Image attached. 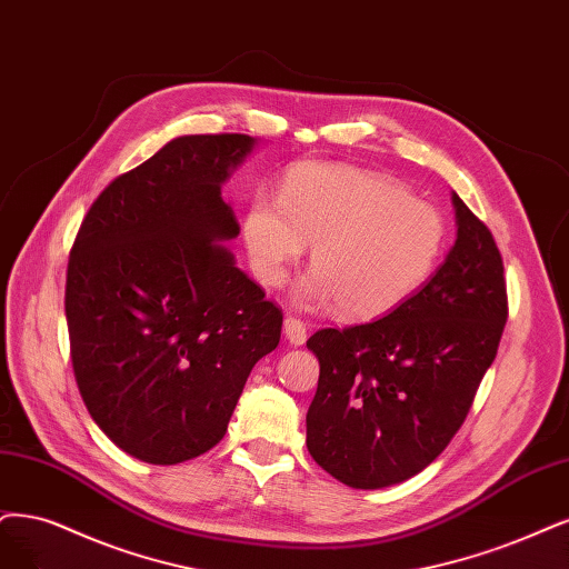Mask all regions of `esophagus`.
Instances as JSON below:
<instances>
[{
	"mask_svg": "<svg viewBox=\"0 0 569 569\" xmlns=\"http://www.w3.org/2000/svg\"><path fill=\"white\" fill-rule=\"evenodd\" d=\"M283 335H286V340H288L290 345L300 347V345L307 342V323H305L302 319H298V317H286V321H283Z\"/></svg>",
	"mask_w": 569,
	"mask_h": 569,
	"instance_id": "34e87169",
	"label": "esophagus"
}]
</instances>
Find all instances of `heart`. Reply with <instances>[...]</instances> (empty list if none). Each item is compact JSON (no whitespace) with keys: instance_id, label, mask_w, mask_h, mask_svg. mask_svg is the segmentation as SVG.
<instances>
[{"instance_id":"heart-1","label":"heart","mask_w":569,"mask_h":569,"mask_svg":"<svg viewBox=\"0 0 569 569\" xmlns=\"http://www.w3.org/2000/svg\"><path fill=\"white\" fill-rule=\"evenodd\" d=\"M252 271L267 288L286 283L311 246L296 290L307 309L338 305L347 319H375L408 300L443 258L448 224L403 184L345 163L290 168L279 201L252 197L241 218Z\"/></svg>"}]
</instances>
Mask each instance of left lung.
Segmentation results:
<instances>
[{
	"instance_id": "8db88e82",
	"label": "left lung",
	"mask_w": 569,
	"mask_h": 569,
	"mask_svg": "<svg viewBox=\"0 0 569 569\" xmlns=\"http://www.w3.org/2000/svg\"><path fill=\"white\" fill-rule=\"evenodd\" d=\"M457 241L440 269L387 317L307 340L321 372L307 412L313 461L377 490L427 469L465 425L509 319L492 231L452 194Z\"/></svg>"
}]
</instances>
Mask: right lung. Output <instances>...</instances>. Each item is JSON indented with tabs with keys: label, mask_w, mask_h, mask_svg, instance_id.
I'll return each instance as SVG.
<instances>
[{
	"label": "right lung",
	"mask_w": 569,
	"mask_h": 569,
	"mask_svg": "<svg viewBox=\"0 0 569 569\" xmlns=\"http://www.w3.org/2000/svg\"><path fill=\"white\" fill-rule=\"evenodd\" d=\"M250 136H182L117 176L70 250L66 317L79 393L117 448L180 465L218 446L283 313L220 243V187Z\"/></svg>",
	"instance_id": "add662e5"
}]
</instances>
